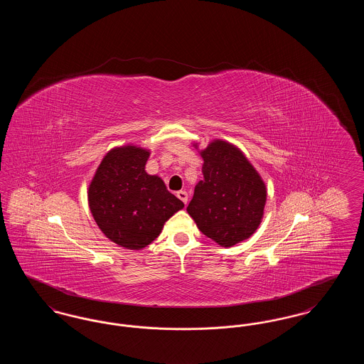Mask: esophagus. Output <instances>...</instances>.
Instances as JSON below:
<instances>
[{
	"mask_svg": "<svg viewBox=\"0 0 364 364\" xmlns=\"http://www.w3.org/2000/svg\"><path fill=\"white\" fill-rule=\"evenodd\" d=\"M177 198H178L180 200H183V202L187 205V202H188V193H187V191H178V192H177Z\"/></svg>",
	"mask_w": 364,
	"mask_h": 364,
	"instance_id": "1",
	"label": "esophagus"
}]
</instances>
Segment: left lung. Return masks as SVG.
I'll list each match as a JSON object with an SVG mask.
<instances>
[{
  "label": "left lung",
  "instance_id": "8db88e82",
  "mask_svg": "<svg viewBox=\"0 0 364 364\" xmlns=\"http://www.w3.org/2000/svg\"><path fill=\"white\" fill-rule=\"evenodd\" d=\"M200 156L203 180L195 186L187 211L205 236L232 247L260 225L267 198L264 181L242 150L226 140L214 139Z\"/></svg>",
  "mask_w": 364,
  "mask_h": 364
}]
</instances>
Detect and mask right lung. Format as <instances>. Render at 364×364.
I'll list each match as a JSON object with an SVG mask.
<instances>
[{
  "instance_id": "add662e5",
  "label": "right lung",
  "mask_w": 364,
  "mask_h": 364,
  "mask_svg": "<svg viewBox=\"0 0 364 364\" xmlns=\"http://www.w3.org/2000/svg\"><path fill=\"white\" fill-rule=\"evenodd\" d=\"M150 150L134 144L106 153L88 186L91 214L110 242L141 250L159 236L165 223L184 208L161 177L144 171Z\"/></svg>"
}]
</instances>
